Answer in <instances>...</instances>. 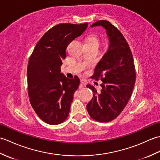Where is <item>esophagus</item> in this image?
<instances>
[{"label": "esophagus", "instance_id": "1", "mask_svg": "<svg viewBox=\"0 0 160 160\" xmlns=\"http://www.w3.org/2000/svg\"><path fill=\"white\" fill-rule=\"evenodd\" d=\"M80 83H81V85H82V86H85L86 85V83H85V82H84V80H80Z\"/></svg>", "mask_w": 160, "mask_h": 160}]
</instances>
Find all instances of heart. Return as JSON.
<instances>
[{"label": "heart", "mask_w": 160, "mask_h": 160, "mask_svg": "<svg viewBox=\"0 0 160 160\" xmlns=\"http://www.w3.org/2000/svg\"><path fill=\"white\" fill-rule=\"evenodd\" d=\"M86 45L99 47L100 40L98 38V36L96 35L91 34L88 36L86 39Z\"/></svg>", "instance_id": "b5f03b06"}]
</instances>
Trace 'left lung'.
Segmentation results:
<instances>
[{"mask_svg": "<svg viewBox=\"0 0 160 160\" xmlns=\"http://www.w3.org/2000/svg\"><path fill=\"white\" fill-rule=\"evenodd\" d=\"M102 26L109 40L107 52L98 63L91 78L101 80V92L93 86V98L87 105L91 118L100 122H111L127 106L135 85L136 72L130 47L122 33L107 20H98L91 27Z\"/></svg>", "mask_w": 160, "mask_h": 160, "instance_id": "obj_1", "label": "left lung"}]
</instances>
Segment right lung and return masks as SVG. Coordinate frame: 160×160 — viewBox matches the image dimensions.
Wrapping results in <instances>:
<instances>
[{"mask_svg": "<svg viewBox=\"0 0 160 160\" xmlns=\"http://www.w3.org/2000/svg\"><path fill=\"white\" fill-rule=\"evenodd\" d=\"M88 23H61L48 30L36 44L28 66L29 101L38 116L55 125L66 120L80 84L75 76L69 79L60 73L62 60L69 43L85 31Z\"/></svg>", "mask_w": 160, "mask_h": 160, "instance_id": "right-lung-1", "label": "right lung"}]
</instances>
